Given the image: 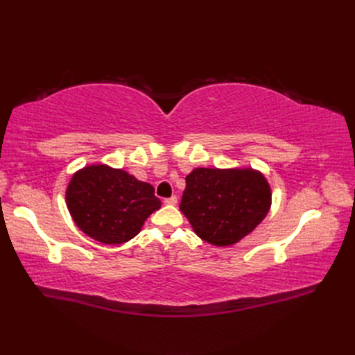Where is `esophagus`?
I'll return each mask as SVG.
<instances>
[{
	"mask_svg": "<svg viewBox=\"0 0 355 355\" xmlns=\"http://www.w3.org/2000/svg\"><path fill=\"white\" fill-rule=\"evenodd\" d=\"M164 202H166V204H168V206H175V204L178 202V197H176V196H173V197H170V198H166V200H164Z\"/></svg>",
	"mask_w": 355,
	"mask_h": 355,
	"instance_id": "1",
	"label": "esophagus"
}]
</instances>
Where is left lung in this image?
<instances>
[{"instance_id":"8db88e82","label":"left lung","mask_w":355,"mask_h":355,"mask_svg":"<svg viewBox=\"0 0 355 355\" xmlns=\"http://www.w3.org/2000/svg\"><path fill=\"white\" fill-rule=\"evenodd\" d=\"M271 189L252 168H196L187 176L180 211L204 241L231 245L250 234L266 216Z\"/></svg>"}]
</instances>
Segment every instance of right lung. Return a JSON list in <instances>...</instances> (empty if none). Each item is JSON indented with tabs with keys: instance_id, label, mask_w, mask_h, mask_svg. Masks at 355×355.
Here are the masks:
<instances>
[{
	"instance_id": "obj_1",
	"label": "right lung",
	"mask_w": 355,
	"mask_h": 355,
	"mask_svg": "<svg viewBox=\"0 0 355 355\" xmlns=\"http://www.w3.org/2000/svg\"><path fill=\"white\" fill-rule=\"evenodd\" d=\"M67 204L77 227L103 244L132 240L161 207L153 185L103 164L84 167L72 176Z\"/></svg>"
}]
</instances>
